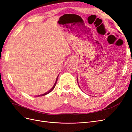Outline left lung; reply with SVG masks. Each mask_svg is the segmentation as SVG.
Segmentation results:
<instances>
[{
	"label": "left lung",
	"mask_w": 132,
	"mask_h": 132,
	"mask_svg": "<svg viewBox=\"0 0 132 132\" xmlns=\"http://www.w3.org/2000/svg\"><path fill=\"white\" fill-rule=\"evenodd\" d=\"M77 80H78V79H77ZM78 85H79V84H78ZM80 87V86H79Z\"/></svg>",
	"instance_id": "8db88e82"
}]
</instances>
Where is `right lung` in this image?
I'll list each match as a JSON object with an SVG mask.
<instances>
[{
    "mask_svg": "<svg viewBox=\"0 0 132 132\" xmlns=\"http://www.w3.org/2000/svg\"><path fill=\"white\" fill-rule=\"evenodd\" d=\"M58 76H59V75H58V77H57V79H56V80H55V83H54V85L53 86V87H52V88L48 91H47V92H46V93H45V94H42V95H38V96H45V95H47V94H49L50 93H51V92L52 91L53 89H54V88L55 87V85H56V84H57V80H58Z\"/></svg>",
    "mask_w": 132,
    "mask_h": 132,
    "instance_id": "add662e5",
    "label": "right lung"
}]
</instances>
